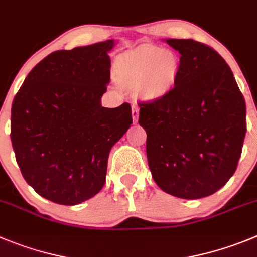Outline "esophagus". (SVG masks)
Listing matches in <instances>:
<instances>
[{"instance_id":"esophagus-1","label":"esophagus","mask_w":257,"mask_h":257,"mask_svg":"<svg viewBox=\"0 0 257 257\" xmlns=\"http://www.w3.org/2000/svg\"><path fill=\"white\" fill-rule=\"evenodd\" d=\"M139 119V107L138 105H133V121L134 123H138Z\"/></svg>"}]
</instances>
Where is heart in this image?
Masks as SVG:
<instances>
[{"label": "heart", "instance_id": "obj_1", "mask_svg": "<svg viewBox=\"0 0 257 257\" xmlns=\"http://www.w3.org/2000/svg\"><path fill=\"white\" fill-rule=\"evenodd\" d=\"M180 71L175 52L144 46L117 57L113 77L124 90H138L141 99L155 102L171 93Z\"/></svg>", "mask_w": 257, "mask_h": 257}]
</instances>
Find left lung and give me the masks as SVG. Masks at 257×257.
I'll use <instances>...</instances> for the list:
<instances>
[{
  "label": "left lung",
  "mask_w": 257,
  "mask_h": 257,
  "mask_svg": "<svg viewBox=\"0 0 257 257\" xmlns=\"http://www.w3.org/2000/svg\"><path fill=\"white\" fill-rule=\"evenodd\" d=\"M181 55L168 95L140 104L153 180L167 194L213 195L236 172L246 135V104L222 56L192 39H163Z\"/></svg>",
  "instance_id": "1"
}]
</instances>
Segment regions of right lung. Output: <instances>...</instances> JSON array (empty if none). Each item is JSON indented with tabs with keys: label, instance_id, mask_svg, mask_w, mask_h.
Wrapping results in <instances>:
<instances>
[{
	"label": "right lung",
	"instance_id": "right-lung-1",
	"mask_svg": "<svg viewBox=\"0 0 257 257\" xmlns=\"http://www.w3.org/2000/svg\"><path fill=\"white\" fill-rule=\"evenodd\" d=\"M108 39L56 51L35 66L11 108L21 175L44 199L77 205L104 186L112 147L131 127V107L102 105L110 75Z\"/></svg>",
	"mask_w": 257,
	"mask_h": 257
}]
</instances>
